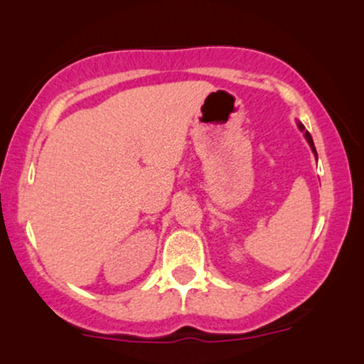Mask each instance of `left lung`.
Instances as JSON below:
<instances>
[{
	"label": "left lung",
	"mask_w": 364,
	"mask_h": 364,
	"mask_svg": "<svg viewBox=\"0 0 364 364\" xmlns=\"http://www.w3.org/2000/svg\"><path fill=\"white\" fill-rule=\"evenodd\" d=\"M298 128H299V129H301V132L304 133V139H306V141H308V145H310V149L313 150V154H315V157H316V159H318V156H316V149H315V144H313V139H311V135H310V133H308V132H306V129H304V127H303V124H301V123H299V121H298Z\"/></svg>",
	"instance_id": "left-lung-1"
}]
</instances>
